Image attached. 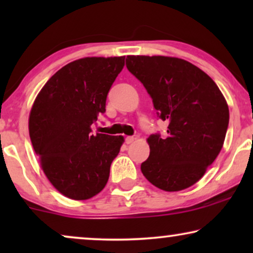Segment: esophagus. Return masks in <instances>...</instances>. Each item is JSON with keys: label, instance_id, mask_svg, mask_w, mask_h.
Returning <instances> with one entry per match:
<instances>
[{"label": "esophagus", "instance_id": "34e87169", "mask_svg": "<svg viewBox=\"0 0 253 253\" xmlns=\"http://www.w3.org/2000/svg\"><path fill=\"white\" fill-rule=\"evenodd\" d=\"M134 141V138L133 137H126V143L129 145V144H132Z\"/></svg>", "mask_w": 253, "mask_h": 253}]
</instances>
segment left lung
<instances>
[{"label": "left lung", "mask_w": 253, "mask_h": 253, "mask_svg": "<svg viewBox=\"0 0 253 253\" xmlns=\"http://www.w3.org/2000/svg\"><path fill=\"white\" fill-rule=\"evenodd\" d=\"M126 68L150 94L167 136L148 137L150 157L140 166L157 188L179 191L195 184L213 164L229 124L226 99L213 79L188 61L127 56Z\"/></svg>", "instance_id": "obj_1"}]
</instances>
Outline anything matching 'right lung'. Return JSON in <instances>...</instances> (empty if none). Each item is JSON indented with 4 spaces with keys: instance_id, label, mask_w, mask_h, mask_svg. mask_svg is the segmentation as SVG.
I'll list each match as a JSON object with an SVG mask.
<instances>
[{
    "instance_id": "right-lung-1",
    "label": "right lung",
    "mask_w": 253,
    "mask_h": 253,
    "mask_svg": "<svg viewBox=\"0 0 253 253\" xmlns=\"http://www.w3.org/2000/svg\"><path fill=\"white\" fill-rule=\"evenodd\" d=\"M124 58L85 57L64 65L31 109L30 138L41 168L70 199H89L105 188L124 141L122 136L91 133L92 124L106 112L107 94Z\"/></svg>"
}]
</instances>
